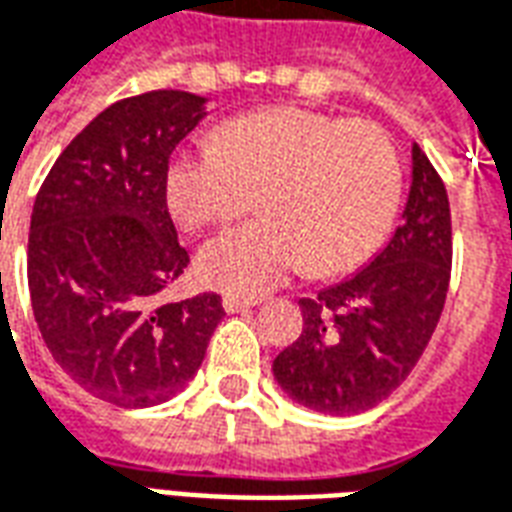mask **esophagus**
Wrapping results in <instances>:
<instances>
[{"instance_id": "esophagus-1", "label": "esophagus", "mask_w": 512, "mask_h": 512, "mask_svg": "<svg viewBox=\"0 0 512 512\" xmlns=\"http://www.w3.org/2000/svg\"><path fill=\"white\" fill-rule=\"evenodd\" d=\"M222 304H224V310L233 315V312H244V310H249V307H255L257 301L255 299H241V296H224Z\"/></svg>"}]
</instances>
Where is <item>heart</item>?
Listing matches in <instances>:
<instances>
[{"label": "heart", "mask_w": 512, "mask_h": 512, "mask_svg": "<svg viewBox=\"0 0 512 512\" xmlns=\"http://www.w3.org/2000/svg\"><path fill=\"white\" fill-rule=\"evenodd\" d=\"M213 142L169 158L172 216L202 230L241 219L255 202L266 213L202 249L197 268L213 288L252 296L304 266L312 277L354 271L395 222L403 167L370 120L274 106L227 120Z\"/></svg>", "instance_id": "b5f03b06"}]
</instances>
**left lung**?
Listing matches in <instances>:
<instances>
[{
    "label": "left lung",
    "instance_id": "1",
    "mask_svg": "<svg viewBox=\"0 0 512 512\" xmlns=\"http://www.w3.org/2000/svg\"><path fill=\"white\" fill-rule=\"evenodd\" d=\"M403 222L376 260L334 288L301 299L304 329L274 359L279 386L323 414H359L403 384L428 348L452 271L444 180L414 142Z\"/></svg>",
    "mask_w": 512,
    "mask_h": 512
}]
</instances>
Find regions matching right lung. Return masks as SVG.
Segmentation results:
<instances>
[{
    "label": "right lung",
    "mask_w": 512,
    "mask_h": 512,
    "mask_svg": "<svg viewBox=\"0 0 512 512\" xmlns=\"http://www.w3.org/2000/svg\"><path fill=\"white\" fill-rule=\"evenodd\" d=\"M202 104L183 90L112 104L62 150L32 208L27 279L40 334L76 384L120 408L180 392L224 315L216 293L161 299L189 266L164 178Z\"/></svg>",
    "instance_id": "obj_1"
}]
</instances>
